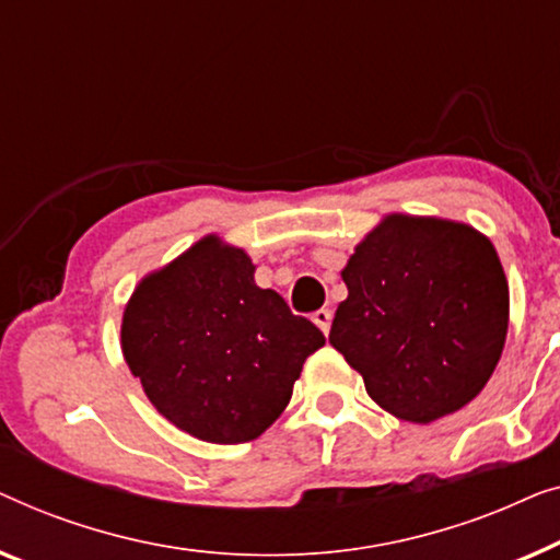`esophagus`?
I'll return each mask as SVG.
<instances>
[{"label":"esophagus","mask_w":560,"mask_h":560,"mask_svg":"<svg viewBox=\"0 0 560 560\" xmlns=\"http://www.w3.org/2000/svg\"><path fill=\"white\" fill-rule=\"evenodd\" d=\"M312 319H314V325H317L322 332H329V325H332V312L329 310H317L312 314Z\"/></svg>","instance_id":"obj_1"}]
</instances>
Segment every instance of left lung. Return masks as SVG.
<instances>
[{"instance_id":"8db88e82","label":"left lung","mask_w":560,"mask_h":560,"mask_svg":"<svg viewBox=\"0 0 560 560\" xmlns=\"http://www.w3.org/2000/svg\"><path fill=\"white\" fill-rule=\"evenodd\" d=\"M329 342L377 406L431 423L467 406L505 348L510 294L475 228L388 215L345 266Z\"/></svg>"}]
</instances>
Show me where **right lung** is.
Segmentation results:
<instances>
[{
	"label": "right lung",
	"instance_id": "obj_1",
	"mask_svg": "<svg viewBox=\"0 0 560 560\" xmlns=\"http://www.w3.org/2000/svg\"><path fill=\"white\" fill-rule=\"evenodd\" d=\"M322 345L310 319L256 287L250 258L212 235L141 281L121 325L126 365L147 398L210 444L261 436Z\"/></svg>",
	"mask_w": 560,
	"mask_h": 560
}]
</instances>
